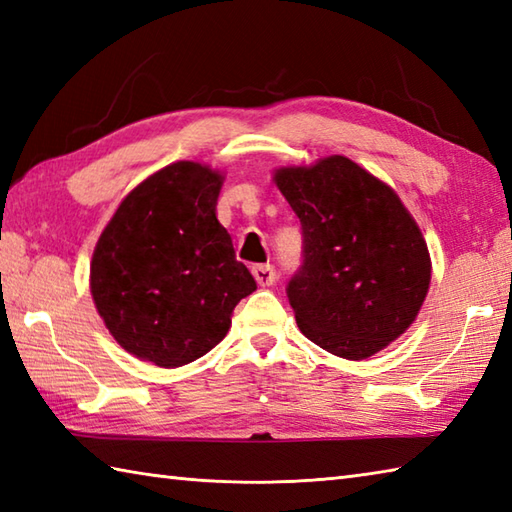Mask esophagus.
Returning a JSON list of instances; mask_svg holds the SVG:
<instances>
[{"label":"esophagus","instance_id":"34e87169","mask_svg":"<svg viewBox=\"0 0 512 512\" xmlns=\"http://www.w3.org/2000/svg\"><path fill=\"white\" fill-rule=\"evenodd\" d=\"M253 277L259 286H273L277 281V270L270 264H255L253 266Z\"/></svg>","mask_w":512,"mask_h":512}]
</instances>
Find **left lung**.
Listing matches in <instances>:
<instances>
[{
  "instance_id": "8db88e82",
  "label": "left lung",
  "mask_w": 512,
  "mask_h": 512,
  "mask_svg": "<svg viewBox=\"0 0 512 512\" xmlns=\"http://www.w3.org/2000/svg\"><path fill=\"white\" fill-rule=\"evenodd\" d=\"M301 222V266L286 295L299 330L323 350L361 361L416 319L431 281L418 224L385 182L350 158L275 173Z\"/></svg>"
}]
</instances>
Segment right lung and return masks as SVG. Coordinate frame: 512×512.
I'll return each mask as SVG.
<instances>
[{
    "label": "right lung",
    "mask_w": 512,
    "mask_h": 512,
    "mask_svg": "<svg viewBox=\"0 0 512 512\" xmlns=\"http://www.w3.org/2000/svg\"><path fill=\"white\" fill-rule=\"evenodd\" d=\"M220 187L209 167L173 162L127 195L94 248L96 310L127 352L158 367L211 352L257 288L215 217Z\"/></svg>",
    "instance_id": "obj_1"
}]
</instances>
